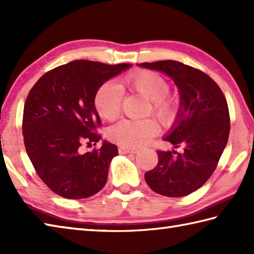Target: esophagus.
I'll list each match as a JSON object with an SVG mask.
<instances>
[{
  "instance_id": "1",
  "label": "esophagus",
  "mask_w": 254,
  "mask_h": 254,
  "mask_svg": "<svg viewBox=\"0 0 254 254\" xmlns=\"http://www.w3.org/2000/svg\"><path fill=\"white\" fill-rule=\"evenodd\" d=\"M119 150H120V153H122V154H136L137 153V148L127 147V146H121Z\"/></svg>"
}]
</instances>
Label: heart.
I'll use <instances>...</instances> for the list:
<instances>
[{
    "instance_id": "heart-1",
    "label": "heart",
    "mask_w": 254,
    "mask_h": 254,
    "mask_svg": "<svg viewBox=\"0 0 254 254\" xmlns=\"http://www.w3.org/2000/svg\"><path fill=\"white\" fill-rule=\"evenodd\" d=\"M122 86L149 101L147 115L152 113L164 126H170L175 122L178 116V104L175 98L167 96L169 84L159 74L150 71L133 72L123 78ZM122 99L121 86L115 82H107L96 93V110L105 120H116L121 113ZM159 131L158 123L153 119L123 120L110 128L109 135L123 146L139 147L147 144Z\"/></svg>"
}]
</instances>
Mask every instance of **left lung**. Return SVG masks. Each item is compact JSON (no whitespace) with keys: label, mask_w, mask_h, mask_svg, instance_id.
<instances>
[{"label":"left lung","mask_w":254,"mask_h":254,"mask_svg":"<svg viewBox=\"0 0 254 254\" xmlns=\"http://www.w3.org/2000/svg\"><path fill=\"white\" fill-rule=\"evenodd\" d=\"M138 65L168 75L181 97L176 122L164 139L183 150H157L158 164L145 174V181L161 195H188L209 179L227 145V101L219 86L197 68L172 60Z\"/></svg>","instance_id":"obj_1"}]
</instances>
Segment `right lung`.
Here are the masks:
<instances>
[{"instance_id":"add662e5","label":"right lung","mask_w":254,"mask_h":254,"mask_svg":"<svg viewBox=\"0 0 254 254\" xmlns=\"http://www.w3.org/2000/svg\"><path fill=\"white\" fill-rule=\"evenodd\" d=\"M132 64L109 65L76 60L47 72L29 91L24 106L23 135L27 155L47 187L69 199L86 198L105 187L115 144L84 153L96 145L101 126L95 96L101 85Z\"/></svg>"}]
</instances>
